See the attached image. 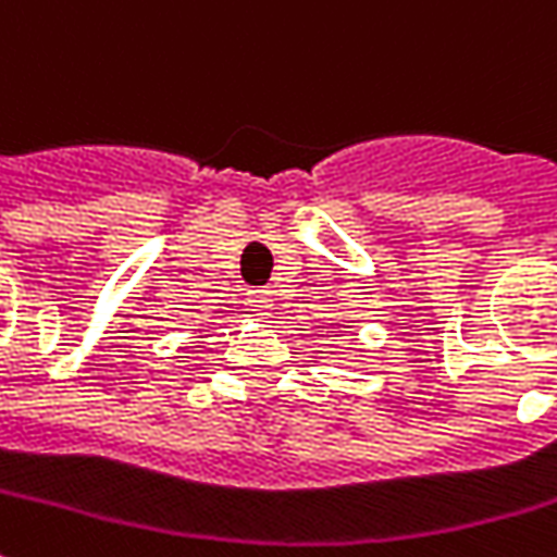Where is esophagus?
<instances>
[{
    "mask_svg": "<svg viewBox=\"0 0 557 557\" xmlns=\"http://www.w3.org/2000/svg\"><path fill=\"white\" fill-rule=\"evenodd\" d=\"M252 307H256V313H268V310H271V301H274V298H271V292H265V289H256L252 292Z\"/></svg>",
    "mask_w": 557,
    "mask_h": 557,
    "instance_id": "1",
    "label": "esophagus"
}]
</instances>
